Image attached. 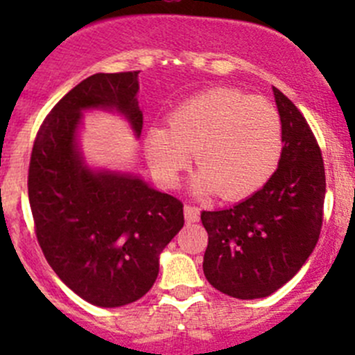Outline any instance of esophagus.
I'll list each match as a JSON object with an SVG mask.
<instances>
[{
  "instance_id": "obj_1",
  "label": "esophagus",
  "mask_w": 355,
  "mask_h": 355,
  "mask_svg": "<svg viewBox=\"0 0 355 355\" xmlns=\"http://www.w3.org/2000/svg\"><path fill=\"white\" fill-rule=\"evenodd\" d=\"M184 214H185V221L187 223H196L199 221V209L196 206H185L184 207Z\"/></svg>"
}]
</instances>
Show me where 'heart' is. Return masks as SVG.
I'll return each instance as SVG.
<instances>
[{
  "label": "heart",
  "mask_w": 355,
  "mask_h": 355,
  "mask_svg": "<svg viewBox=\"0 0 355 355\" xmlns=\"http://www.w3.org/2000/svg\"><path fill=\"white\" fill-rule=\"evenodd\" d=\"M144 151L164 187L178 184L194 151L200 168L192 178L196 194L245 199L261 191L280 164L282 118L266 99L230 87L209 89L178 103L168 114V127H149Z\"/></svg>",
  "instance_id": "1"
}]
</instances>
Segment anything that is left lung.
<instances>
[{"instance_id":"obj_1","label":"left lung","mask_w":355,"mask_h":355,"mask_svg":"<svg viewBox=\"0 0 355 355\" xmlns=\"http://www.w3.org/2000/svg\"><path fill=\"white\" fill-rule=\"evenodd\" d=\"M284 153L271 180L250 198L202 211L207 282L235 299H261L295 277L320 239L327 192L324 164L313 130L297 106L273 87Z\"/></svg>"}]
</instances>
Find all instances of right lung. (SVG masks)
Instances as JSON below:
<instances>
[{
  "label": "right lung",
  "instance_id": "1",
  "mask_svg": "<svg viewBox=\"0 0 355 355\" xmlns=\"http://www.w3.org/2000/svg\"><path fill=\"white\" fill-rule=\"evenodd\" d=\"M139 71L94 73L44 118L28 164L35 237L60 280L99 307L135 302L151 290L159 254L184 227V204L132 173L85 166L77 130L85 110L118 111L142 132Z\"/></svg>",
  "mask_w": 355,
  "mask_h": 355
}]
</instances>
